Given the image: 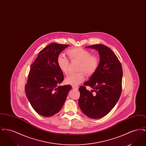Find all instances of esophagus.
<instances>
[{"instance_id": "1", "label": "esophagus", "mask_w": 146, "mask_h": 146, "mask_svg": "<svg viewBox=\"0 0 146 146\" xmlns=\"http://www.w3.org/2000/svg\"><path fill=\"white\" fill-rule=\"evenodd\" d=\"M72 88L74 89V90H78V89H79V88L78 87H76V86H72Z\"/></svg>"}]
</instances>
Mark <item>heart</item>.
Listing matches in <instances>:
<instances>
[{"instance_id": "heart-1", "label": "heart", "mask_w": 146, "mask_h": 146, "mask_svg": "<svg viewBox=\"0 0 146 146\" xmlns=\"http://www.w3.org/2000/svg\"><path fill=\"white\" fill-rule=\"evenodd\" d=\"M67 54L72 61L80 62L78 71L80 72L72 74L65 79L67 84L76 86L85 80L84 72L87 75H91L97 70L99 66V59L96 56L91 55L89 51L81 48H76L67 50ZM57 62L60 70L64 74L68 73L69 61L63 55H59L57 58Z\"/></svg>"}]
</instances>
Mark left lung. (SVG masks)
I'll return each instance as SVG.
<instances>
[{
  "instance_id": "obj_1",
  "label": "left lung",
  "mask_w": 146,
  "mask_h": 146,
  "mask_svg": "<svg viewBox=\"0 0 146 146\" xmlns=\"http://www.w3.org/2000/svg\"><path fill=\"white\" fill-rule=\"evenodd\" d=\"M97 50L100 56L97 70L84 84L93 90L79 88L80 97L78 104L84 113L89 118L98 119L107 115L117 103L121 92L123 70L114 52L103 44L89 46ZM96 92L92 95L93 91Z\"/></svg>"
}]
</instances>
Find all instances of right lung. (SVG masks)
Returning a JSON list of instances; mask_svg holds the SVG:
<instances>
[{"label": "right lung", "mask_w": 146, "mask_h": 146, "mask_svg": "<svg viewBox=\"0 0 146 146\" xmlns=\"http://www.w3.org/2000/svg\"><path fill=\"white\" fill-rule=\"evenodd\" d=\"M69 46L49 44L31 66L25 92L33 108L42 116L49 117L60 111L72 89L70 85H60L64 76L57 62L58 56Z\"/></svg>", "instance_id": "right-lung-1"}]
</instances>
